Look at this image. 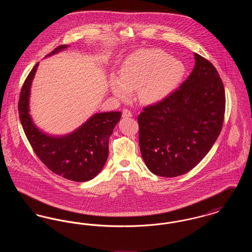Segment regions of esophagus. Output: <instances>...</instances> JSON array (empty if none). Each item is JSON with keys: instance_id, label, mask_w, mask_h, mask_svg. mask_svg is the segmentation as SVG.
Here are the masks:
<instances>
[{"instance_id": "esophagus-1", "label": "esophagus", "mask_w": 252, "mask_h": 252, "mask_svg": "<svg viewBox=\"0 0 252 252\" xmlns=\"http://www.w3.org/2000/svg\"><path fill=\"white\" fill-rule=\"evenodd\" d=\"M132 117V112L128 109H124L123 110V118H129Z\"/></svg>"}]
</instances>
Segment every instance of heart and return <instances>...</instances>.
I'll return each mask as SVG.
<instances>
[{
  "label": "heart",
  "mask_w": 252,
  "mask_h": 252,
  "mask_svg": "<svg viewBox=\"0 0 252 252\" xmlns=\"http://www.w3.org/2000/svg\"><path fill=\"white\" fill-rule=\"evenodd\" d=\"M186 75V66L161 50H140L129 55L121 65L119 76L110 75L109 89L120 100L137 91L139 101L158 104L171 95Z\"/></svg>",
  "instance_id": "obj_1"
}]
</instances>
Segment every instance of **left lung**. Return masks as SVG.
<instances>
[{"label":"left lung","instance_id":"8db88e82","mask_svg":"<svg viewBox=\"0 0 252 252\" xmlns=\"http://www.w3.org/2000/svg\"><path fill=\"white\" fill-rule=\"evenodd\" d=\"M189 77L165 100L139 115V143L147 168L157 176L186 174L208 154L219 136L225 90L215 66L198 54Z\"/></svg>","mask_w":252,"mask_h":252}]
</instances>
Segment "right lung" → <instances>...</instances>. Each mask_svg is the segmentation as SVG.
Instances as JSON below:
<instances>
[{
  "label": "right lung",
  "mask_w": 252,
  "mask_h": 252,
  "mask_svg": "<svg viewBox=\"0 0 252 252\" xmlns=\"http://www.w3.org/2000/svg\"><path fill=\"white\" fill-rule=\"evenodd\" d=\"M68 47L69 45H60L46 58ZM38 64L36 63L28 74L20 94L19 115L24 133L36 156L52 172L77 182L93 180L107 161L108 139L120 121L122 113H95L79 127L64 135L43 131L36 126L30 114L31 87Z\"/></svg>",
  "instance_id": "right-lung-1"
}]
</instances>
